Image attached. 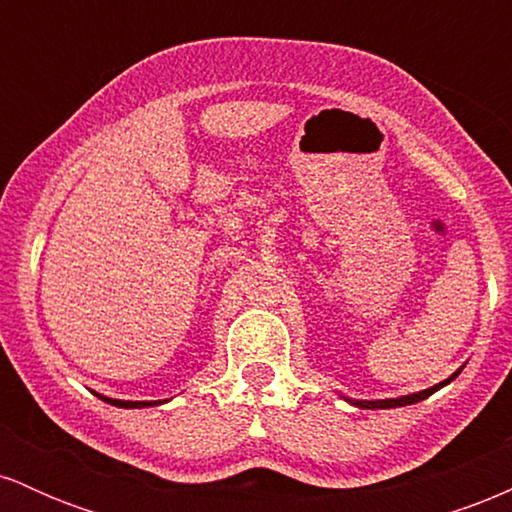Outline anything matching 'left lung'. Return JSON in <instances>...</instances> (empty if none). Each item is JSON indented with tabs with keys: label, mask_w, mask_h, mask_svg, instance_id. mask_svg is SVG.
<instances>
[{
	"label": "left lung",
	"mask_w": 512,
	"mask_h": 512,
	"mask_svg": "<svg viewBox=\"0 0 512 512\" xmlns=\"http://www.w3.org/2000/svg\"><path fill=\"white\" fill-rule=\"evenodd\" d=\"M455 375L445 380V383H440L436 387H428V390L419 392V395H409V397H399V399H378V402H354V404H358V407H363V409H390V407H404V404H416V402H421V399L431 397L433 392L440 390L443 385H448L450 380H455Z\"/></svg>",
	"instance_id": "left-lung-1"
}]
</instances>
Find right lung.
Segmentation results:
<instances>
[{
  "label": "right lung",
  "mask_w": 512,
  "mask_h": 512,
  "mask_svg": "<svg viewBox=\"0 0 512 512\" xmlns=\"http://www.w3.org/2000/svg\"><path fill=\"white\" fill-rule=\"evenodd\" d=\"M101 399L115 404V407H125V409H142V407H151V404H158V402H122V399H108V397H101Z\"/></svg>",
  "instance_id": "1"
}]
</instances>
